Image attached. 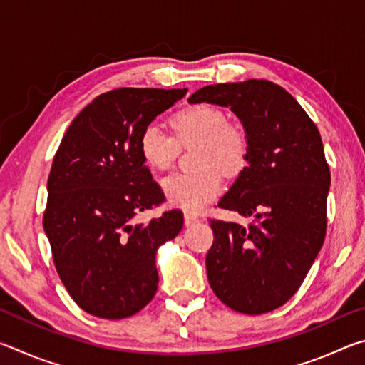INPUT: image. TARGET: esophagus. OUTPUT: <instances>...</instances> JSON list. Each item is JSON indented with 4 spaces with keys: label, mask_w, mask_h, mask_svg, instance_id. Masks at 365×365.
<instances>
[{
    "label": "esophagus",
    "mask_w": 365,
    "mask_h": 365,
    "mask_svg": "<svg viewBox=\"0 0 365 365\" xmlns=\"http://www.w3.org/2000/svg\"><path fill=\"white\" fill-rule=\"evenodd\" d=\"M197 220H200V219H197L196 217V215L195 214H190V212H185V225H187V227H191V225H195L196 224V222Z\"/></svg>",
    "instance_id": "34e87169"
}]
</instances>
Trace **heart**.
I'll list each match as a JSON object with an SVG mask.
<instances>
[{"mask_svg": "<svg viewBox=\"0 0 365 365\" xmlns=\"http://www.w3.org/2000/svg\"><path fill=\"white\" fill-rule=\"evenodd\" d=\"M175 140L156 125H148L140 135V154L153 170L172 168L180 146H195V174H174L163 180L169 205L183 211L197 212L222 191L227 177L243 172L250 159V138L237 122H228L225 110L209 103L191 104L170 117Z\"/></svg>", "mask_w": 365, "mask_h": 365, "instance_id": "b5f03b06", "label": "heart"}]
</instances>
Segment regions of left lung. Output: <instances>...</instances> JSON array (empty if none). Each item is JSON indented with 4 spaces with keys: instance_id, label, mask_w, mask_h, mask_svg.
I'll use <instances>...</instances> for the list:
<instances>
[{
    "instance_id": "8db88e82",
    "label": "left lung",
    "mask_w": 365,
    "mask_h": 365,
    "mask_svg": "<svg viewBox=\"0 0 365 365\" xmlns=\"http://www.w3.org/2000/svg\"><path fill=\"white\" fill-rule=\"evenodd\" d=\"M188 103L230 108L250 138L248 165L219 207L251 220H211L209 285L237 312L274 311L298 292L324 245L330 170L322 138L299 103L269 80L207 85Z\"/></svg>"
}]
</instances>
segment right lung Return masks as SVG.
I'll list each match as a JSON object with an SVG mask.
<instances>
[{
	"label": "right lung",
	"mask_w": 365,
	"mask_h": 365,
	"mask_svg": "<svg viewBox=\"0 0 365 365\" xmlns=\"http://www.w3.org/2000/svg\"><path fill=\"white\" fill-rule=\"evenodd\" d=\"M185 95L187 88L103 93L72 120L53 159L43 228L61 282L91 316L130 317L156 294V252L180 233L183 214L133 224L164 201L140 135Z\"/></svg>",
	"instance_id": "add662e5"
}]
</instances>
